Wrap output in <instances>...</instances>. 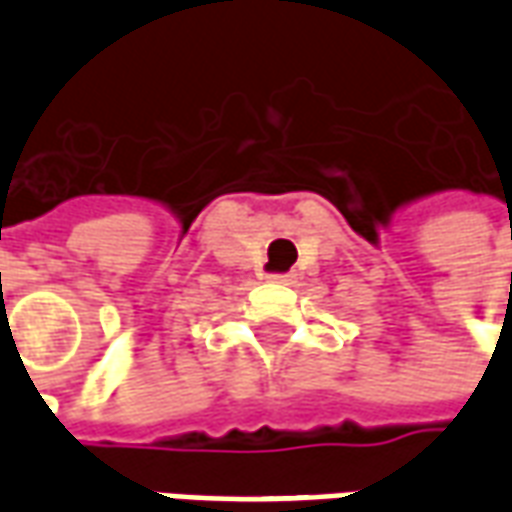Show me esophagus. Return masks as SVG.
Segmentation results:
<instances>
[{"instance_id":"obj_1","label":"esophagus","mask_w":512,"mask_h":512,"mask_svg":"<svg viewBox=\"0 0 512 512\" xmlns=\"http://www.w3.org/2000/svg\"><path fill=\"white\" fill-rule=\"evenodd\" d=\"M268 282H277V285H293V274H268Z\"/></svg>"}]
</instances>
